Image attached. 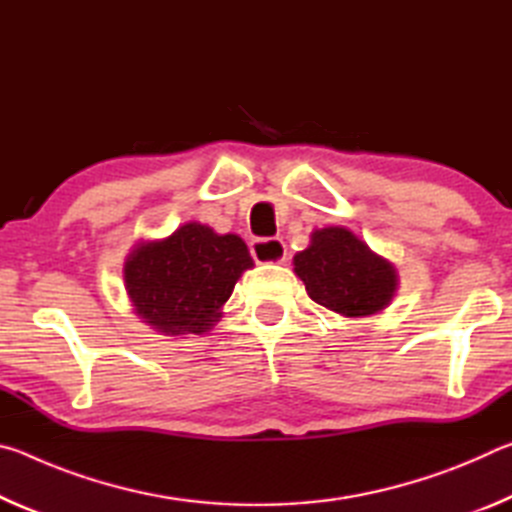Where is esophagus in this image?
Masks as SVG:
<instances>
[{
    "instance_id": "esophagus-1",
    "label": "esophagus",
    "mask_w": 512,
    "mask_h": 512,
    "mask_svg": "<svg viewBox=\"0 0 512 512\" xmlns=\"http://www.w3.org/2000/svg\"><path fill=\"white\" fill-rule=\"evenodd\" d=\"M250 255L259 264H280L284 255H287V246L282 239L268 237V239H253L250 244Z\"/></svg>"
}]
</instances>
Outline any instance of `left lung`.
I'll use <instances>...</instances> for the list:
<instances>
[{"label":"left lung","instance_id":"left-lung-1","mask_svg":"<svg viewBox=\"0 0 512 512\" xmlns=\"http://www.w3.org/2000/svg\"><path fill=\"white\" fill-rule=\"evenodd\" d=\"M293 266L311 300L348 318L377 314L397 289L395 266L345 228L316 230Z\"/></svg>","mask_w":512,"mask_h":512}]
</instances>
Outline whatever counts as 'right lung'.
<instances>
[{
	"label": "right lung",
	"mask_w": 512,
	"mask_h": 512,
	"mask_svg": "<svg viewBox=\"0 0 512 512\" xmlns=\"http://www.w3.org/2000/svg\"><path fill=\"white\" fill-rule=\"evenodd\" d=\"M253 259L237 235L185 223L169 239L137 246L124 280L135 314L162 334H203Z\"/></svg>",
	"instance_id": "1"
}]
</instances>
